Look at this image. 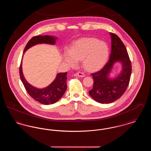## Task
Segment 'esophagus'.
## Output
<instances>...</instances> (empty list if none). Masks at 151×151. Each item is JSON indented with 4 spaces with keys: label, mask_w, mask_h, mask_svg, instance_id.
<instances>
[{
    "label": "esophagus",
    "mask_w": 151,
    "mask_h": 151,
    "mask_svg": "<svg viewBox=\"0 0 151 151\" xmlns=\"http://www.w3.org/2000/svg\"><path fill=\"white\" fill-rule=\"evenodd\" d=\"M76 76H78L79 78H83V77L85 76V74L83 73H82V72H77V73H76Z\"/></svg>",
    "instance_id": "esophagus-1"
}]
</instances>
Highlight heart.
I'll use <instances>...</instances> for the list:
<instances>
[{"mask_svg":"<svg viewBox=\"0 0 151 151\" xmlns=\"http://www.w3.org/2000/svg\"><path fill=\"white\" fill-rule=\"evenodd\" d=\"M109 49L107 44L95 38H83L76 41L69 52L64 55L65 62L74 67L78 61L83 60V65L89 71H97L108 60Z\"/></svg>","mask_w":151,"mask_h":151,"instance_id":"1","label":"heart"}]
</instances>
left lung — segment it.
<instances>
[{
	"instance_id": "8db88e82",
	"label": "left lung",
	"mask_w": 151,
	"mask_h": 151,
	"mask_svg": "<svg viewBox=\"0 0 151 151\" xmlns=\"http://www.w3.org/2000/svg\"><path fill=\"white\" fill-rule=\"evenodd\" d=\"M111 40V53L107 63L100 71L91 74L94 80L93 88L89 94L94 100L101 104H110L119 99L129 84L131 64L124 45L115 34L110 33ZM116 63L122 65V70L114 77L110 76Z\"/></svg>"
}]
</instances>
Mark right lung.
Here are the masks:
<instances>
[{"mask_svg":"<svg viewBox=\"0 0 151 151\" xmlns=\"http://www.w3.org/2000/svg\"><path fill=\"white\" fill-rule=\"evenodd\" d=\"M57 40V37L55 36H35L31 38L27 44L24 50V54L26 51L36 45L45 43L54 45ZM67 72L58 73L54 81L48 86L40 89L32 86L25 78L22 72V61L20 67V79L26 91L35 100L43 105L53 104L63 96L67 88Z\"/></svg>","mask_w":151,"mask_h":151,"instance_id":"right-lung-1","label":"right lung"}]
</instances>
